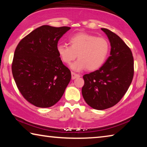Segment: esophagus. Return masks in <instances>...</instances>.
I'll return each mask as SVG.
<instances>
[{"instance_id": "34e87169", "label": "esophagus", "mask_w": 147, "mask_h": 147, "mask_svg": "<svg viewBox=\"0 0 147 147\" xmlns=\"http://www.w3.org/2000/svg\"><path fill=\"white\" fill-rule=\"evenodd\" d=\"M71 75H72L71 78L73 80H74V79H76L77 78H78V77H80V74L74 73V72H71Z\"/></svg>"}]
</instances>
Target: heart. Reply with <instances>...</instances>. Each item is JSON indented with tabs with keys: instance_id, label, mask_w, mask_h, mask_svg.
<instances>
[{
	"instance_id": "1",
	"label": "heart",
	"mask_w": 147,
	"mask_h": 147,
	"mask_svg": "<svg viewBox=\"0 0 147 147\" xmlns=\"http://www.w3.org/2000/svg\"><path fill=\"white\" fill-rule=\"evenodd\" d=\"M69 46L59 44L56 51L63 63L71 65L74 71H80L88 69L93 71L100 68L105 63L109 52V43L106 38L87 33H78L69 39Z\"/></svg>"
}]
</instances>
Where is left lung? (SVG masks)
<instances>
[{"label": "left lung", "instance_id": "1", "mask_svg": "<svg viewBox=\"0 0 147 147\" xmlns=\"http://www.w3.org/2000/svg\"><path fill=\"white\" fill-rule=\"evenodd\" d=\"M101 30L110 42V56L98 70L84 75L82 89L86 103L98 110L117 104L127 91L134 76L130 49L115 33L106 28Z\"/></svg>", "mask_w": 147, "mask_h": 147}]
</instances>
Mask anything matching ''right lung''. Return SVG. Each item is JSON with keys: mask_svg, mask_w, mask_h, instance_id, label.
I'll return each instance as SVG.
<instances>
[{"mask_svg": "<svg viewBox=\"0 0 147 147\" xmlns=\"http://www.w3.org/2000/svg\"><path fill=\"white\" fill-rule=\"evenodd\" d=\"M70 27L43 25L22 39L15 51L12 74L17 88L30 103L49 108L60 100L71 78L56 51Z\"/></svg>", "mask_w": 147, "mask_h": 147, "instance_id": "right-lung-1", "label": "right lung"}]
</instances>
